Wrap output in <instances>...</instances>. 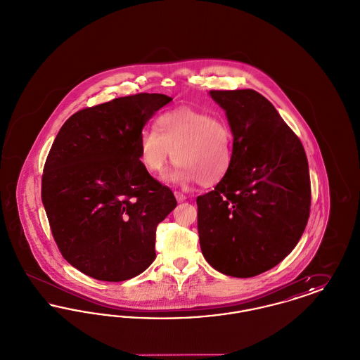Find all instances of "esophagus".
Here are the masks:
<instances>
[{
    "label": "esophagus",
    "instance_id": "34e87169",
    "mask_svg": "<svg viewBox=\"0 0 360 360\" xmlns=\"http://www.w3.org/2000/svg\"><path fill=\"white\" fill-rule=\"evenodd\" d=\"M174 195H175V198H176V201H178V202H184V201L186 200V197H185L182 193H179V191H175V193H174Z\"/></svg>",
    "mask_w": 360,
    "mask_h": 360
}]
</instances>
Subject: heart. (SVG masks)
<instances>
[{
    "label": "heart",
    "mask_w": 360,
    "mask_h": 360,
    "mask_svg": "<svg viewBox=\"0 0 360 360\" xmlns=\"http://www.w3.org/2000/svg\"><path fill=\"white\" fill-rule=\"evenodd\" d=\"M172 175L181 182L213 186L223 181L233 162V132L229 122L204 110L178 108L162 113L155 129L139 136V159L144 169L159 174L174 160Z\"/></svg>",
    "instance_id": "obj_1"
}]
</instances>
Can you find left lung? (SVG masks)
I'll use <instances>...</instances> for the list:
<instances>
[{"label": "left lung", "instance_id": "1", "mask_svg": "<svg viewBox=\"0 0 360 360\" xmlns=\"http://www.w3.org/2000/svg\"><path fill=\"white\" fill-rule=\"evenodd\" d=\"M233 132L232 167L197 197L202 255L236 278L282 262L308 224L310 176L301 140L274 105L252 89L210 90Z\"/></svg>", "mask_w": 360, "mask_h": 360}]
</instances>
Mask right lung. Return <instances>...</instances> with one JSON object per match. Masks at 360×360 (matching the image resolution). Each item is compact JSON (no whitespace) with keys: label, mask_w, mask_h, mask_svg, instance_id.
<instances>
[{"label":"right lung","mask_w":360,"mask_h":360,"mask_svg":"<svg viewBox=\"0 0 360 360\" xmlns=\"http://www.w3.org/2000/svg\"><path fill=\"white\" fill-rule=\"evenodd\" d=\"M172 101L139 93L85 108L63 124L41 176L53 240L72 267L121 282L154 262L156 226L176 206L139 159V136Z\"/></svg>","instance_id":"1"}]
</instances>
